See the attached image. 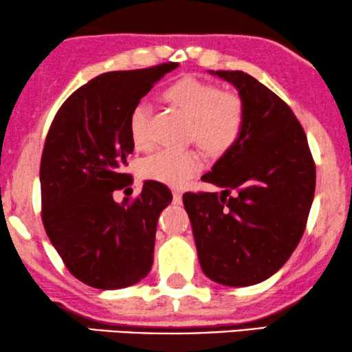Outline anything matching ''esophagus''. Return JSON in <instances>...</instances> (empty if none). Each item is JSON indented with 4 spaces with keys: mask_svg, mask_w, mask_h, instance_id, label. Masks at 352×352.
<instances>
[{
    "mask_svg": "<svg viewBox=\"0 0 352 352\" xmlns=\"http://www.w3.org/2000/svg\"><path fill=\"white\" fill-rule=\"evenodd\" d=\"M173 199H175V204H181V201H182V192H181V189L173 190Z\"/></svg>",
    "mask_w": 352,
    "mask_h": 352,
    "instance_id": "esophagus-1",
    "label": "esophagus"
}]
</instances>
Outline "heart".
Returning a JSON list of instances; mask_svg holds the SVG:
<instances>
[{
  "label": "heart",
  "mask_w": 352,
  "mask_h": 352,
  "mask_svg": "<svg viewBox=\"0 0 352 352\" xmlns=\"http://www.w3.org/2000/svg\"><path fill=\"white\" fill-rule=\"evenodd\" d=\"M168 102L190 118L189 139L208 155H223L235 142L245 126L242 99L232 93H223L219 86L197 78H181L163 93ZM147 104H138L129 115V134L136 148L151 146ZM200 170V160L192 151H158L147 157L141 173L147 179L181 187Z\"/></svg>",
  "instance_id": "heart-1"
}]
</instances>
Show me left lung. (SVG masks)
<instances>
[{
  "instance_id": "8db88e82",
  "label": "left lung",
  "mask_w": 352,
  "mask_h": 352,
  "mask_svg": "<svg viewBox=\"0 0 352 352\" xmlns=\"http://www.w3.org/2000/svg\"><path fill=\"white\" fill-rule=\"evenodd\" d=\"M210 74L239 91L245 126L201 176L224 190L187 192L182 201L205 276L221 285L248 287L276 274L300 243L316 165L305 129L277 94L245 72Z\"/></svg>"
}]
</instances>
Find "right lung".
Returning <instances> with one entry per match:
<instances>
[{
    "label": "right lung",
    "mask_w": 352,
    "mask_h": 352,
    "mask_svg": "<svg viewBox=\"0 0 352 352\" xmlns=\"http://www.w3.org/2000/svg\"><path fill=\"white\" fill-rule=\"evenodd\" d=\"M177 64L109 72L62 104L40 166L41 218L67 269L86 285L117 290L151 272L158 216L171 204L166 186L146 181L136 200H113L131 184L124 173L134 144L129 115Z\"/></svg>",
    "instance_id": "obj_1"
}]
</instances>
